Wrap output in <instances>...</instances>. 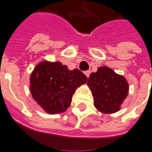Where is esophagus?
Segmentation results:
<instances>
[{
  "instance_id": "34e87169",
  "label": "esophagus",
  "mask_w": 152,
  "mask_h": 152,
  "mask_svg": "<svg viewBox=\"0 0 152 152\" xmlns=\"http://www.w3.org/2000/svg\"><path fill=\"white\" fill-rule=\"evenodd\" d=\"M84 73L86 74V76L87 78H89V76H90V71H86Z\"/></svg>"
}]
</instances>
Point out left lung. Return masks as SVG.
Listing matches in <instances>:
<instances>
[{
  "label": "left lung",
  "mask_w": 152,
  "mask_h": 152,
  "mask_svg": "<svg viewBox=\"0 0 152 152\" xmlns=\"http://www.w3.org/2000/svg\"><path fill=\"white\" fill-rule=\"evenodd\" d=\"M94 97L96 109L104 114L115 113L128 94L126 79L108 66H101L92 72L87 82Z\"/></svg>",
  "instance_id": "obj_1"
}]
</instances>
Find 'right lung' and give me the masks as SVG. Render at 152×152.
<instances>
[{
  "label": "right lung",
  "mask_w": 152,
  "mask_h": 152,
  "mask_svg": "<svg viewBox=\"0 0 152 152\" xmlns=\"http://www.w3.org/2000/svg\"><path fill=\"white\" fill-rule=\"evenodd\" d=\"M31 92L37 104L49 114L65 112L75 90L87 82L79 69L69 70L60 61H42L31 74Z\"/></svg>",
  "instance_id": "obj_1"
}]
</instances>
